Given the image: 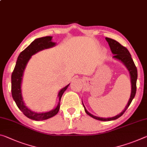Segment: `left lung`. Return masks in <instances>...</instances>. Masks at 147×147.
<instances>
[{
	"mask_svg": "<svg viewBox=\"0 0 147 147\" xmlns=\"http://www.w3.org/2000/svg\"><path fill=\"white\" fill-rule=\"evenodd\" d=\"M106 40L108 42L109 46H110L111 50L113 54L114 55L113 58L115 59L118 60L120 62H122L123 64L125 65V67H126L127 69L128 72L129 73L130 76V79H131V95H130V97L129 99V101L127 102V104L126 106L124 108V110H123L120 113L118 114V115H116L115 116H113V117H109V118H101L99 117V116H95L94 115H92V114L90 113L89 112L87 111V109H86L84 105H82L84 106V111L88 115H89L91 117L94 118V119L101 120V121H111V120H116L120 117L123 114L125 113V111L127 110L128 107L129 106V105L131 104L132 100L134 99L135 95L136 94V82H137V70L135 65V63L134 61H133L131 55L129 52V51L127 50L126 48H125L124 46L121 45V44L118 42L117 41L112 38H109L106 37L105 38Z\"/></svg>",
	"mask_w": 147,
	"mask_h": 147,
	"instance_id": "1",
	"label": "left lung"
}]
</instances>
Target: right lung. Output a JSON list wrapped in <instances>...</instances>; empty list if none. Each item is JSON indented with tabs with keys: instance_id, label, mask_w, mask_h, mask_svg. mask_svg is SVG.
Returning <instances> with one entry per match:
<instances>
[{
	"instance_id": "obj_1",
	"label": "right lung",
	"mask_w": 147,
	"mask_h": 147,
	"mask_svg": "<svg viewBox=\"0 0 147 147\" xmlns=\"http://www.w3.org/2000/svg\"><path fill=\"white\" fill-rule=\"evenodd\" d=\"M52 36H45L36 38L29 46L20 53L18 57L17 61L11 74V95L14 101L20 110L26 116L27 118L31 120L40 121L47 120L56 115L59 111L60 101L65 91L67 89L70 84L59 91L58 93L57 97L59 98V102L55 109L50 111L44 112V113H36L32 111L25 105L23 101L22 91V84L23 80V76L25 69L28 62L31 59L32 55L35 54L37 52L43 50L44 49L52 48L56 45V43L52 42Z\"/></svg>"
}]
</instances>
